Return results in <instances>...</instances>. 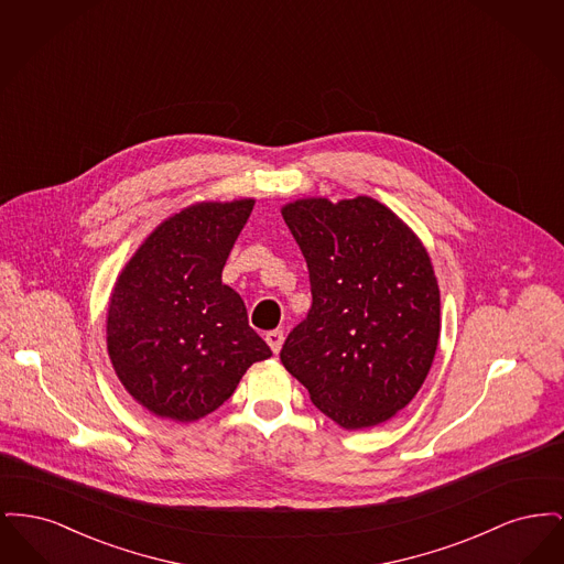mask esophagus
Here are the masks:
<instances>
[{
	"instance_id": "1",
	"label": "esophagus",
	"mask_w": 564,
	"mask_h": 564,
	"mask_svg": "<svg viewBox=\"0 0 564 564\" xmlns=\"http://www.w3.org/2000/svg\"><path fill=\"white\" fill-rule=\"evenodd\" d=\"M267 343H269V347L272 349V352H279L281 347H283V332H281V329L267 332Z\"/></svg>"
}]
</instances>
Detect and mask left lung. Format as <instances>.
Listing matches in <instances>:
<instances>
[{
    "label": "left lung",
    "instance_id": "left-lung-1",
    "mask_svg": "<svg viewBox=\"0 0 564 564\" xmlns=\"http://www.w3.org/2000/svg\"><path fill=\"white\" fill-rule=\"evenodd\" d=\"M283 219L313 304L281 361L345 430L384 423L419 393L440 338V290L421 241L375 198L295 200Z\"/></svg>",
    "mask_w": 564,
    "mask_h": 564
}]
</instances>
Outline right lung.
<instances>
[{
    "mask_svg": "<svg viewBox=\"0 0 564 564\" xmlns=\"http://www.w3.org/2000/svg\"><path fill=\"white\" fill-rule=\"evenodd\" d=\"M253 200L203 203L162 221L122 270L108 311V350L124 389L150 412L196 421L226 402L247 368L269 359L241 295L221 283Z\"/></svg>",
    "mask_w": 564,
    "mask_h": 564,
    "instance_id": "add662e5",
    "label": "right lung"
}]
</instances>
